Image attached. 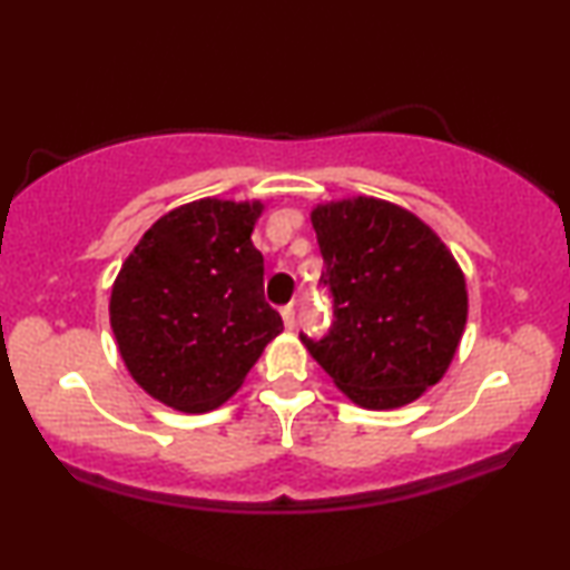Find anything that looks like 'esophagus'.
<instances>
[{"label":"esophagus","instance_id":"esophagus-1","mask_svg":"<svg viewBox=\"0 0 570 570\" xmlns=\"http://www.w3.org/2000/svg\"><path fill=\"white\" fill-rule=\"evenodd\" d=\"M279 314H283V322H285L287 330H293V326H295V306H293V303H287V306H283V311H279Z\"/></svg>","mask_w":570,"mask_h":570}]
</instances>
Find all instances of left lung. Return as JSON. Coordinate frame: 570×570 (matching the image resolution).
<instances>
[{
  "instance_id": "1",
  "label": "left lung",
  "mask_w": 570,
  "mask_h": 570,
  "mask_svg": "<svg viewBox=\"0 0 570 570\" xmlns=\"http://www.w3.org/2000/svg\"><path fill=\"white\" fill-rule=\"evenodd\" d=\"M332 298L322 337L303 345L361 407L417 400L446 373L466 324L464 275L407 209L357 197L311 213Z\"/></svg>"
}]
</instances>
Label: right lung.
<instances>
[{
  "mask_svg": "<svg viewBox=\"0 0 570 570\" xmlns=\"http://www.w3.org/2000/svg\"><path fill=\"white\" fill-rule=\"evenodd\" d=\"M259 202L199 199L163 215L111 291V330L131 379L181 412H207L244 384L283 316L264 301L252 244Z\"/></svg>",
  "mask_w": 570,
  "mask_h": 570,
  "instance_id": "1",
  "label": "right lung"
}]
</instances>
